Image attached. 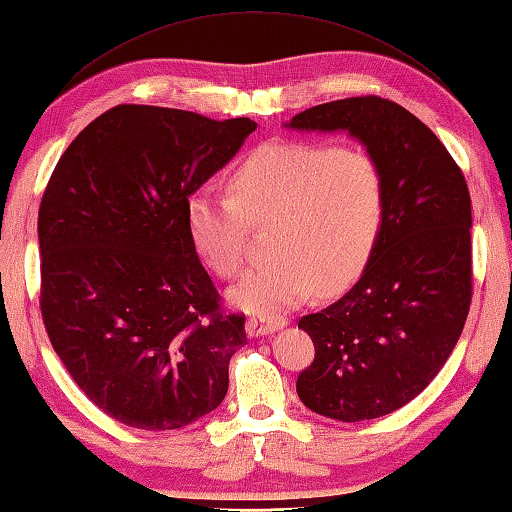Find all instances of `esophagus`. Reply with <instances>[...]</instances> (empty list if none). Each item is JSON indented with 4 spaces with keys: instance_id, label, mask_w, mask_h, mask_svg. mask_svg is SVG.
I'll return each instance as SVG.
<instances>
[{
    "instance_id": "obj_1",
    "label": "esophagus",
    "mask_w": 512,
    "mask_h": 512,
    "mask_svg": "<svg viewBox=\"0 0 512 512\" xmlns=\"http://www.w3.org/2000/svg\"><path fill=\"white\" fill-rule=\"evenodd\" d=\"M287 324L285 317H249L245 324V331L249 337H265L280 331Z\"/></svg>"
}]
</instances>
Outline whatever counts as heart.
<instances>
[{
    "label": "heart",
    "instance_id": "heart-1",
    "mask_svg": "<svg viewBox=\"0 0 512 512\" xmlns=\"http://www.w3.org/2000/svg\"><path fill=\"white\" fill-rule=\"evenodd\" d=\"M232 197L197 192L186 203L190 243L221 278L243 265L249 221H276L267 263L227 298L245 313L274 315L304 302L320 282L337 291L359 276L379 241L388 186L372 153L335 142L263 144L238 164Z\"/></svg>",
    "mask_w": 512,
    "mask_h": 512
}]
</instances>
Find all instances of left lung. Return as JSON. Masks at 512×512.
Wrapping results in <instances>:
<instances>
[{"instance_id":"1","label":"left lung","mask_w":512,"mask_h":512,"mask_svg":"<svg viewBox=\"0 0 512 512\" xmlns=\"http://www.w3.org/2000/svg\"><path fill=\"white\" fill-rule=\"evenodd\" d=\"M298 131H346L377 157L388 208L357 285L304 315L315 359L300 401L357 423L410 403L445 366L471 306V197L460 166L414 113L379 96L324 102L293 116Z\"/></svg>"}]
</instances>
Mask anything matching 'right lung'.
Wrapping results in <instances>:
<instances>
[{"mask_svg":"<svg viewBox=\"0 0 512 512\" xmlns=\"http://www.w3.org/2000/svg\"><path fill=\"white\" fill-rule=\"evenodd\" d=\"M256 122L118 105L76 135L39 208L41 315L78 388L120 423L179 429L217 410L245 315L190 243L186 203Z\"/></svg>","mask_w":512,"mask_h":512,"instance_id":"right-lung-1","label":"right lung"}]
</instances>
